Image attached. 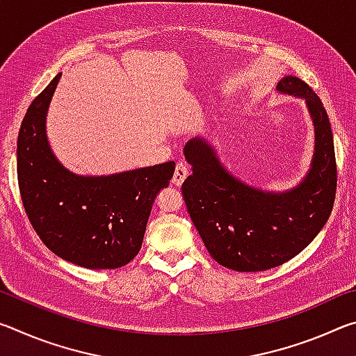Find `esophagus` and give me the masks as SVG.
<instances>
[{
	"label": "esophagus",
	"mask_w": 356,
	"mask_h": 356,
	"mask_svg": "<svg viewBox=\"0 0 356 356\" xmlns=\"http://www.w3.org/2000/svg\"><path fill=\"white\" fill-rule=\"evenodd\" d=\"M186 176H188V166L182 163V161H179V163L176 165V170H174V174H172V184L177 186L182 185Z\"/></svg>",
	"instance_id": "obj_1"
}]
</instances>
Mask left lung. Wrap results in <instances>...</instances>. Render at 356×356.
I'll list each match as a JSON object with an SVG mask.
<instances>
[{
	"label": "left lung",
	"instance_id": "left-lung-1",
	"mask_svg": "<svg viewBox=\"0 0 356 356\" xmlns=\"http://www.w3.org/2000/svg\"><path fill=\"white\" fill-rule=\"evenodd\" d=\"M276 91L305 99L314 124L311 170L295 188L273 193L243 184L204 138L184 147L193 170L182 185L186 210L209 254L236 272H262L291 261L316 238L333 210L337 171L328 114L297 76L282 78Z\"/></svg>",
	"mask_w": 356,
	"mask_h": 356
}]
</instances>
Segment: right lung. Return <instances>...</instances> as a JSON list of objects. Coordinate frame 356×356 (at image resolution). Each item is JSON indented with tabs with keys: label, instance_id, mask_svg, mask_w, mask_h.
Wrapping results in <instances>:
<instances>
[{
	"label": "right lung",
	"instance_id": "obj_1",
	"mask_svg": "<svg viewBox=\"0 0 356 356\" xmlns=\"http://www.w3.org/2000/svg\"><path fill=\"white\" fill-rule=\"evenodd\" d=\"M58 74L29 105L17 141V176L29 221L47 248L84 268L127 265L141 250L156 193L176 163L110 176H78L59 163L47 140V110Z\"/></svg>",
	"mask_w": 356,
	"mask_h": 356
}]
</instances>
